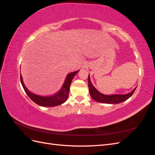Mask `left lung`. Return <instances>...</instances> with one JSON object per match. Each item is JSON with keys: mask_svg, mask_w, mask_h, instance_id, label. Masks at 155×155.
<instances>
[{"mask_svg": "<svg viewBox=\"0 0 155 155\" xmlns=\"http://www.w3.org/2000/svg\"><path fill=\"white\" fill-rule=\"evenodd\" d=\"M88 88L89 93L92 99L97 102L104 103V104H117L123 102L132 96L136 88L127 94H114V95H105L100 93L97 89L92 85L91 81L90 76L88 77Z\"/></svg>", "mask_w": 155, "mask_h": 155, "instance_id": "1", "label": "left lung"}]
</instances>
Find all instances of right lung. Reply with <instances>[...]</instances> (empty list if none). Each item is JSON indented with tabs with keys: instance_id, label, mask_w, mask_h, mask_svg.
Here are the masks:
<instances>
[{
	"instance_id": "right-lung-1",
	"label": "right lung",
	"mask_w": 155,
	"mask_h": 155,
	"mask_svg": "<svg viewBox=\"0 0 155 155\" xmlns=\"http://www.w3.org/2000/svg\"><path fill=\"white\" fill-rule=\"evenodd\" d=\"M78 72L79 70L68 74L67 75L66 79H65L61 88V90L58 92L56 93L55 94L51 96H41L39 95H36L35 94L30 92L28 90V88L25 87L24 83H23L21 75L20 78H21V82L23 88H24V90L27 94V95L29 96V97L33 101L35 102V104H37V105H39L40 106L55 107V106H58L62 104L67 101V98L68 97L70 84H71L73 78Z\"/></svg>"
}]
</instances>
